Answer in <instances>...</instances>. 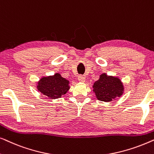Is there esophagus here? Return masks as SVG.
I'll return each instance as SVG.
<instances>
[{"instance_id": "obj_1", "label": "esophagus", "mask_w": 154, "mask_h": 154, "mask_svg": "<svg viewBox=\"0 0 154 154\" xmlns=\"http://www.w3.org/2000/svg\"><path fill=\"white\" fill-rule=\"evenodd\" d=\"M78 79H79V82H81V83H85V76H83V75H79Z\"/></svg>"}]
</instances>
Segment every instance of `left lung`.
I'll list each match as a JSON object with an SVG mask.
<instances>
[{
	"mask_svg": "<svg viewBox=\"0 0 154 154\" xmlns=\"http://www.w3.org/2000/svg\"><path fill=\"white\" fill-rule=\"evenodd\" d=\"M93 92L100 101L109 102L123 95L124 85L121 79L113 75L102 73L93 84Z\"/></svg>",
	"mask_w": 154,
	"mask_h": 154,
	"instance_id": "left-lung-1",
	"label": "left lung"
}]
</instances>
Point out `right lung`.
Listing matches in <instances>:
<instances>
[{
    "mask_svg": "<svg viewBox=\"0 0 154 154\" xmlns=\"http://www.w3.org/2000/svg\"><path fill=\"white\" fill-rule=\"evenodd\" d=\"M36 88L41 93L52 100L60 98L70 89L69 81L63 78L59 73L42 77L37 82Z\"/></svg>",
    "mask_w": 154,
    "mask_h": 154,
    "instance_id": "obj_1",
    "label": "right lung"
}]
</instances>
